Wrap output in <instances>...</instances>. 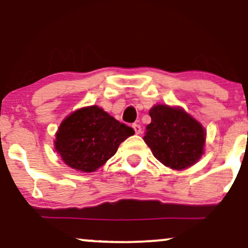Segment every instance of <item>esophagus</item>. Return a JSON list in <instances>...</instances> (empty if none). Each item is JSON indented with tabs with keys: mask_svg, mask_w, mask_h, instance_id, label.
Wrapping results in <instances>:
<instances>
[{
	"mask_svg": "<svg viewBox=\"0 0 248 248\" xmlns=\"http://www.w3.org/2000/svg\"><path fill=\"white\" fill-rule=\"evenodd\" d=\"M133 129H134V132H135V134H141V132H142L141 126H140V124H133Z\"/></svg>",
	"mask_w": 248,
	"mask_h": 248,
	"instance_id": "1",
	"label": "esophagus"
}]
</instances>
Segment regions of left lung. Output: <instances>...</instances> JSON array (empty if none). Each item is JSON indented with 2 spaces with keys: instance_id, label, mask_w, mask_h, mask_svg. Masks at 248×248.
Segmentation results:
<instances>
[{
  "instance_id": "1",
  "label": "left lung",
  "mask_w": 248,
  "mask_h": 248,
  "mask_svg": "<svg viewBox=\"0 0 248 248\" xmlns=\"http://www.w3.org/2000/svg\"><path fill=\"white\" fill-rule=\"evenodd\" d=\"M152 122L143 140L153 155L171 169L182 170L195 164L205 143L202 124L181 108L156 105L149 112Z\"/></svg>"
}]
</instances>
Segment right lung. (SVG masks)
Instances as JSON below:
<instances>
[{
	"label": "right lung",
	"mask_w": 248,
	"mask_h": 248,
	"mask_svg": "<svg viewBox=\"0 0 248 248\" xmlns=\"http://www.w3.org/2000/svg\"><path fill=\"white\" fill-rule=\"evenodd\" d=\"M134 134L98 106L80 108L58 128L55 147L62 160L78 171L92 172L116 153L121 142Z\"/></svg>",
	"instance_id": "obj_1"
}]
</instances>
